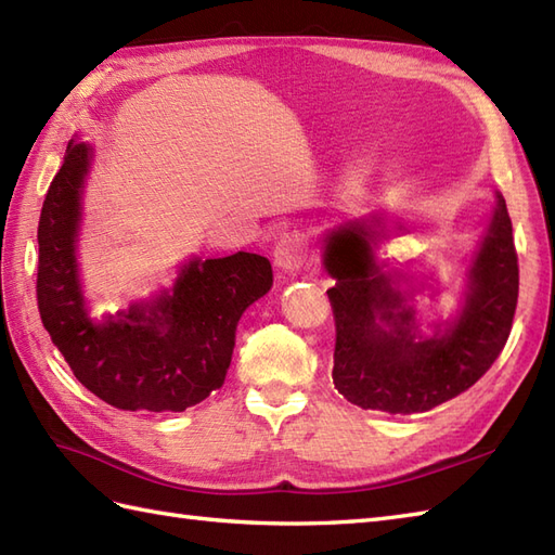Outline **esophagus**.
Instances as JSON below:
<instances>
[{"instance_id": "obj_1", "label": "esophagus", "mask_w": 555, "mask_h": 555, "mask_svg": "<svg viewBox=\"0 0 555 555\" xmlns=\"http://www.w3.org/2000/svg\"><path fill=\"white\" fill-rule=\"evenodd\" d=\"M274 262L276 267H281L283 272H298L300 267H305L307 262V246L305 238L300 234H283L274 248Z\"/></svg>"}]
</instances>
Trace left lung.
<instances>
[{
	"label": "left lung",
	"mask_w": 555,
	"mask_h": 555,
	"mask_svg": "<svg viewBox=\"0 0 555 555\" xmlns=\"http://www.w3.org/2000/svg\"><path fill=\"white\" fill-rule=\"evenodd\" d=\"M373 234L359 222L333 231L324 264L336 279L328 300L336 319L333 383L362 409L421 414L478 383L511 336L518 305V253L506 201L470 269L461 317L442 336L416 340L414 309L371 250Z\"/></svg>",
	"instance_id": "8db88e82"
}]
</instances>
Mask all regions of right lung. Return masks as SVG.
<instances>
[{
    "label": "right lung",
    "mask_w": 555,
    "mask_h": 555,
    "mask_svg": "<svg viewBox=\"0 0 555 555\" xmlns=\"http://www.w3.org/2000/svg\"><path fill=\"white\" fill-rule=\"evenodd\" d=\"M89 149L68 144L42 205L37 309L51 343L89 392L122 411H184L222 388L246 307L272 288V264L255 253L196 260L172 295L94 324L77 281L75 236Z\"/></svg>",
    "instance_id": "add662e5"
}]
</instances>
